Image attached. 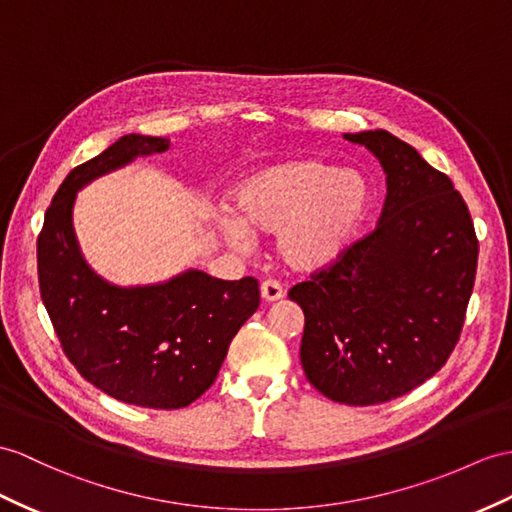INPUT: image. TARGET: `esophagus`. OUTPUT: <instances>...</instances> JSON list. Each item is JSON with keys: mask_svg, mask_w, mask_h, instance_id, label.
<instances>
[{"mask_svg": "<svg viewBox=\"0 0 512 512\" xmlns=\"http://www.w3.org/2000/svg\"><path fill=\"white\" fill-rule=\"evenodd\" d=\"M282 295H284V291L278 282L265 280L263 284H260V297H263L265 302H278V299H282Z\"/></svg>", "mask_w": 512, "mask_h": 512, "instance_id": "esophagus-1", "label": "esophagus"}]
</instances>
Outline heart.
<instances>
[{"instance_id": "heart-1", "label": "heart", "mask_w": 512, "mask_h": 512, "mask_svg": "<svg viewBox=\"0 0 512 512\" xmlns=\"http://www.w3.org/2000/svg\"><path fill=\"white\" fill-rule=\"evenodd\" d=\"M369 204V184L358 171L291 160L245 180L232 193V217L219 215L217 228L241 252L254 247L252 236L276 234L282 265L315 273L350 249Z\"/></svg>"}]
</instances>
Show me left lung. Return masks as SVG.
<instances>
[{"mask_svg": "<svg viewBox=\"0 0 512 512\" xmlns=\"http://www.w3.org/2000/svg\"><path fill=\"white\" fill-rule=\"evenodd\" d=\"M380 160L378 228L289 297L304 310L299 360L332 402L371 406L439 371L463 330L478 267L465 199L445 173L386 130L343 134Z\"/></svg>", "mask_w": 512, "mask_h": 512, "instance_id": "obj_1", "label": "left lung"}]
</instances>
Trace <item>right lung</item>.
<instances>
[{
  "mask_svg": "<svg viewBox=\"0 0 512 512\" xmlns=\"http://www.w3.org/2000/svg\"><path fill=\"white\" fill-rule=\"evenodd\" d=\"M169 145L162 136L126 134L73 169L36 245L43 304L73 367L119 402L162 410L189 406L210 389L234 334L260 302L254 278L219 280L186 269L165 282L121 286L84 258L73 228L78 193Z\"/></svg>",
  "mask_w": 512,
  "mask_h": 512,
  "instance_id": "add662e5",
  "label": "right lung"
}]
</instances>
